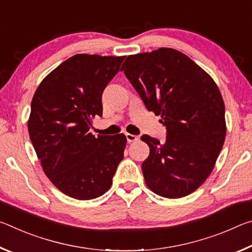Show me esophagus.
Segmentation results:
<instances>
[{"instance_id":"1","label":"esophagus","mask_w":252,"mask_h":252,"mask_svg":"<svg viewBox=\"0 0 252 252\" xmlns=\"http://www.w3.org/2000/svg\"><path fill=\"white\" fill-rule=\"evenodd\" d=\"M126 136L127 142H129V143L135 142V141H138V140H139L138 135H134V134H131V133H126Z\"/></svg>"}]
</instances>
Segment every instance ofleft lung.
I'll return each mask as SVG.
<instances>
[{"instance_id":"8db88e82","label":"left lung","mask_w":252,"mask_h":252,"mask_svg":"<svg viewBox=\"0 0 252 252\" xmlns=\"http://www.w3.org/2000/svg\"><path fill=\"white\" fill-rule=\"evenodd\" d=\"M121 71L167 129L164 142L141 136L150 148L141 167L149 189L170 199L192 193L210 176L224 143L219 88L197 63L170 48L129 55Z\"/></svg>"}]
</instances>
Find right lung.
<instances>
[{
    "label": "right lung",
    "mask_w": 252,
    "mask_h": 252,
    "mask_svg": "<svg viewBox=\"0 0 252 252\" xmlns=\"http://www.w3.org/2000/svg\"><path fill=\"white\" fill-rule=\"evenodd\" d=\"M126 57L75 54L43 79L34 93L28 129L43 171L71 198L103 194L123 159L125 134L94 135L92 119L102 117V93Z\"/></svg>",
    "instance_id": "right-lung-1"
}]
</instances>
